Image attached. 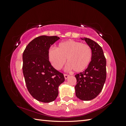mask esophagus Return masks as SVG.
I'll use <instances>...</instances> for the list:
<instances>
[{
    "mask_svg": "<svg viewBox=\"0 0 126 126\" xmlns=\"http://www.w3.org/2000/svg\"><path fill=\"white\" fill-rule=\"evenodd\" d=\"M64 78L65 79H67L69 77V76L68 75V74H64Z\"/></svg>",
    "mask_w": 126,
    "mask_h": 126,
    "instance_id": "esophagus-1",
    "label": "esophagus"
}]
</instances>
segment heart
Listing matches in <instances>:
<instances>
[{
	"mask_svg": "<svg viewBox=\"0 0 126 126\" xmlns=\"http://www.w3.org/2000/svg\"><path fill=\"white\" fill-rule=\"evenodd\" d=\"M92 57V51L88 44L72 40L61 42L56 49L48 51L49 60L55 69H62L67 59V69L77 73L84 71L88 67Z\"/></svg>",
	"mask_w": 126,
	"mask_h": 126,
	"instance_id": "obj_1",
	"label": "heart"
}]
</instances>
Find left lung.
<instances>
[{
    "instance_id": "obj_1",
    "label": "left lung",
    "mask_w": 126,
    "mask_h": 126,
    "mask_svg": "<svg viewBox=\"0 0 126 126\" xmlns=\"http://www.w3.org/2000/svg\"><path fill=\"white\" fill-rule=\"evenodd\" d=\"M84 40L92 51V57L84 72L77 74L76 95L82 101L95 98L102 91L106 79V60L101 47L89 38Z\"/></svg>"
}]
</instances>
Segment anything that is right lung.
Listing matches in <instances>:
<instances>
[{"label": "right lung", "mask_w": 126, "mask_h": 126, "mask_svg": "<svg viewBox=\"0 0 126 126\" xmlns=\"http://www.w3.org/2000/svg\"><path fill=\"white\" fill-rule=\"evenodd\" d=\"M59 39L57 36H39L28 44L23 54V73L28 90L34 98L44 103L57 98L59 85L65 80L48 58L49 49Z\"/></svg>", "instance_id": "1"}]
</instances>
